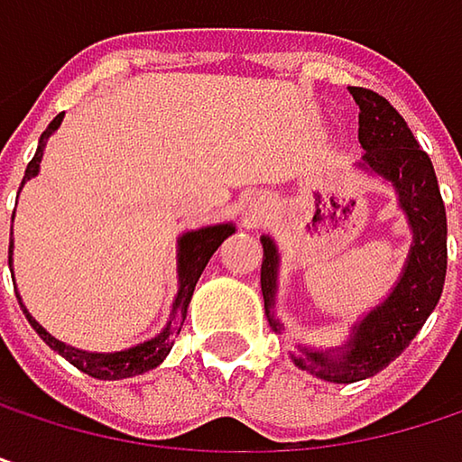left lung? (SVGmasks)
<instances>
[{
  "instance_id": "8db88e82",
  "label": "left lung",
  "mask_w": 462,
  "mask_h": 462,
  "mask_svg": "<svg viewBox=\"0 0 462 462\" xmlns=\"http://www.w3.org/2000/svg\"><path fill=\"white\" fill-rule=\"evenodd\" d=\"M350 96L361 109L358 141L366 149L361 165L396 187L415 232V245L393 294L356 326L342 353L302 350V358H294L297 366L328 383L366 380L399 358L433 313L447 275V211L430 157L420 149L404 117L380 93L350 88ZM262 297L270 313L278 275V254L270 237H262ZM270 326L281 331V323L273 319Z\"/></svg>"
}]
</instances>
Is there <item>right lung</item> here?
Segmentation results:
<instances>
[{"instance_id": "add662e5", "label": "right lung", "mask_w": 462, "mask_h": 462, "mask_svg": "<svg viewBox=\"0 0 462 462\" xmlns=\"http://www.w3.org/2000/svg\"><path fill=\"white\" fill-rule=\"evenodd\" d=\"M60 117L58 115L50 125L45 128V134L40 136V146H37V154L32 157V162L26 165V173H23V181L37 176L40 171V160H42V149H45L47 136L60 125ZM21 181V187H23ZM235 227L232 225H214V227H203V230L187 232L181 240H179V297L173 302V313H187V305L192 300V291H195V283L200 278V273L206 270L211 254L222 245V240L232 235ZM10 264H13V235H10ZM23 308V305H21ZM29 323L34 326V331L45 339L52 350H58L69 364H74L79 372L96 377V380H123V377H136L143 374L149 369H154L168 353H171V339L179 328H173L171 323L149 342H141L136 347H128V350H120V353H85V350H74L63 342H58L55 337H50L40 323L29 316V310H23Z\"/></svg>"}]
</instances>
